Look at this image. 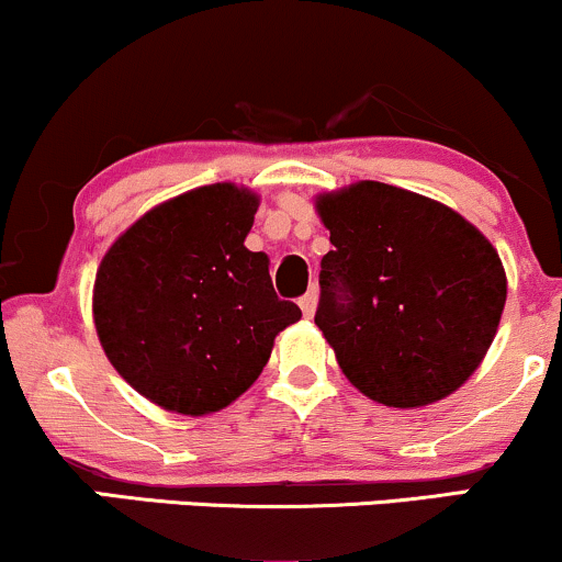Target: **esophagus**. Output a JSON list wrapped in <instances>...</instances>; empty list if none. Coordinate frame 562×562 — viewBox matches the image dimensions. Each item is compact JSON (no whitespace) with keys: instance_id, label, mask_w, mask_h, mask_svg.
I'll return each mask as SVG.
<instances>
[{"instance_id":"obj_1","label":"esophagus","mask_w":562,"mask_h":562,"mask_svg":"<svg viewBox=\"0 0 562 562\" xmlns=\"http://www.w3.org/2000/svg\"><path fill=\"white\" fill-rule=\"evenodd\" d=\"M317 301H319V293L317 288H308L306 295H301V312L306 314V317H314V312H317Z\"/></svg>"}]
</instances>
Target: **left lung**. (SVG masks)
<instances>
[{"label": "left lung", "mask_w": 562, "mask_h": 562, "mask_svg": "<svg viewBox=\"0 0 562 562\" xmlns=\"http://www.w3.org/2000/svg\"><path fill=\"white\" fill-rule=\"evenodd\" d=\"M314 322L364 396L412 409L460 389L492 346L507 299L499 254L443 203L383 182L317 198Z\"/></svg>", "instance_id": "left-lung-1"}]
</instances>
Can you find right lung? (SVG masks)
<instances>
[{"label": "right lung", "mask_w": 562, "mask_h": 562, "mask_svg": "<svg viewBox=\"0 0 562 562\" xmlns=\"http://www.w3.org/2000/svg\"><path fill=\"white\" fill-rule=\"evenodd\" d=\"M259 195L229 182L147 211L94 280V327L119 375L179 415L224 409L261 375L277 333L301 319L280 301L267 254L245 248Z\"/></svg>", "instance_id": "1"}]
</instances>
